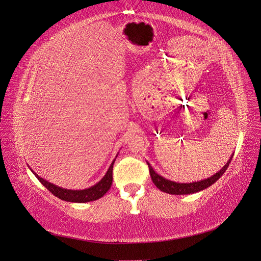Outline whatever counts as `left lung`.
<instances>
[{
    "instance_id": "8db88e82",
    "label": "left lung",
    "mask_w": 261,
    "mask_h": 261,
    "mask_svg": "<svg viewBox=\"0 0 261 261\" xmlns=\"http://www.w3.org/2000/svg\"><path fill=\"white\" fill-rule=\"evenodd\" d=\"M233 155H234V153L230 158V160L226 162L224 167L221 169L218 173H216L215 175H212L206 179H202L199 181H193V183H176V181L167 179L163 176L156 174L154 170L151 168V165H150L149 163H148V168H149L150 176H151L152 181L154 183V185L160 189V191L171 194V195H187V194H194L197 192H200V191H202V189L211 186L212 184H215L216 181L224 174V172L228 168V164L231 163Z\"/></svg>"
}]
</instances>
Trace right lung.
Instances as JSON below:
<instances>
[{"label": "right lung", "mask_w": 261, "mask_h": 261, "mask_svg": "<svg viewBox=\"0 0 261 261\" xmlns=\"http://www.w3.org/2000/svg\"><path fill=\"white\" fill-rule=\"evenodd\" d=\"M114 161L115 159L113 160L111 165H110L107 174L102 177V179L99 180L96 185L86 189H81V191H73V189H65V188L59 187L57 185L50 183V181L41 178L38 174H36L34 171L33 173L36 175V177L40 180V183L46 189H49V192H51L55 197H58V198L65 201H69V202H89L103 197L109 189L111 188L112 180H113L112 172H113Z\"/></svg>", "instance_id": "obj_1"}]
</instances>
